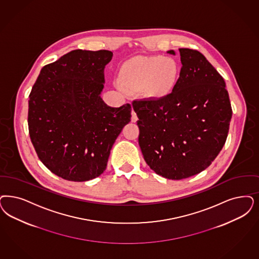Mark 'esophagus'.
Segmentation results:
<instances>
[{"label": "esophagus", "mask_w": 259, "mask_h": 259, "mask_svg": "<svg viewBox=\"0 0 259 259\" xmlns=\"http://www.w3.org/2000/svg\"><path fill=\"white\" fill-rule=\"evenodd\" d=\"M137 120H138V116H137V114L135 113L134 111H132L131 112V121L137 122Z\"/></svg>", "instance_id": "obj_1"}]
</instances>
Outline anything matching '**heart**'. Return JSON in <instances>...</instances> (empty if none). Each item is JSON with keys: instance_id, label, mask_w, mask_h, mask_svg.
<instances>
[{"instance_id": "obj_1", "label": "heart", "mask_w": 259, "mask_h": 259, "mask_svg": "<svg viewBox=\"0 0 259 259\" xmlns=\"http://www.w3.org/2000/svg\"><path fill=\"white\" fill-rule=\"evenodd\" d=\"M180 65L172 57L137 55L121 64L117 83L126 93L139 94L151 99L170 96L180 78Z\"/></svg>"}]
</instances>
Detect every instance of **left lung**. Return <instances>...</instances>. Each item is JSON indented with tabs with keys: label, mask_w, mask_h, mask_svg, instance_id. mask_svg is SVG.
Wrapping results in <instances>:
<instances>
[{
	"label": "left lung",
	"mask_w": 259,
	"mask_h": 259,
	"mask_svg": "<svg viewBox=\"0 0 259 259\" xmlns=\"http://www.w3.org/2000/svg\"><path fill=\"white\" fill-rule=\"evenodd\" d=\"M179 52L183 66L173 93L132 103L144 161L170 180L191 177L211 164L226 143L232 115L222 75L196 50Z\"/></svg>",
	"instance_id": "left-lung-1"
}]
</instances>
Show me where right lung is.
I'll use <instances>...</instances> for the list:
<instances>
[{"mask_svg":"<svg viewBox=\"0 0 259 259\" xmlns=\"http://www.w3.org/2000/svg\"><path fill=\"white\" fill-rule=\"evenodd\" d=\"M113 53L75 50L44 66L29 94L27 123L40 161L72 182L106 169L112 146L131 118V105L110 107L100 98Z\"/></svg>","mask_w":259,"mask_h":259,"instance_id":"right-lung-1","label":"right lung"}]
</instances>
